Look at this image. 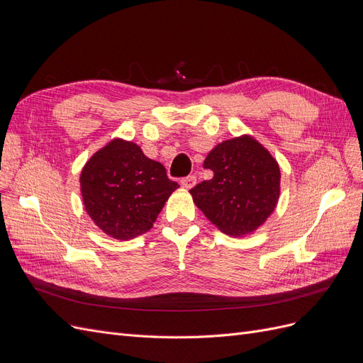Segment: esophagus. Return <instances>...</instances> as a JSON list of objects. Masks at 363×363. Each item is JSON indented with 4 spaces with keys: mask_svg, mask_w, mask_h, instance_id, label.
<instances>
[{
    "mask_svg": "<svg viewBox=\"0 0 363 363\" xmlns=\"http://www.w3.org/2000/svg\"><path fill=\"white\" fill-rule=\"evenodd\" d=\"M180 184L183 186L184 189H192L194 186L196 184V177L195 175H188V177H184L180 180Z\"/></svg>",
    "mask_w": 363,
    "mask_h": 363,
    "instance_id": "obj_1",
    "label": "esophagus"
}]
</instances>
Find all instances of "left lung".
Listing matches in <instances>:
<instances>
[{
	"instance_id": "8db88e82",
	"label": "left lung",
	"mask_w": 363,
	"mask_h": 363,
	"mask_svg": "<svg viewBox=\"0 0 363 363\" xmlns=\"http://www.w3.org/2000/svg\"><path fill=\"white\" fill-rule=\"evenodd\" d=\"M203 167L213 171V177L189 192L195 206L223 233L251 235L274 212L280 196V168L252 136L218 144Z\"/></svg>"
}]
</instances>
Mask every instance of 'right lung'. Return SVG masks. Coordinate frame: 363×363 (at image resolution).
I'll list each match as a JSON object with an SVG mask.
<instances>
[{
  "mask_svg": "<svg viewBox=\"0 0 363 363\" xmlns=\"http://www.w3.org/2000/svg\"><path fill=\"white\" fill-rule=\"evenodd\" d=\"M179 184L135 142L112 139L86 162L80 191L87 215L113 239L147 233Z\"/></svg>",
  "mask_w": 363,
  "mask_h": 363,
  "instance_id": "add662e5",
  "label": "right lung"
}]
</instances>
